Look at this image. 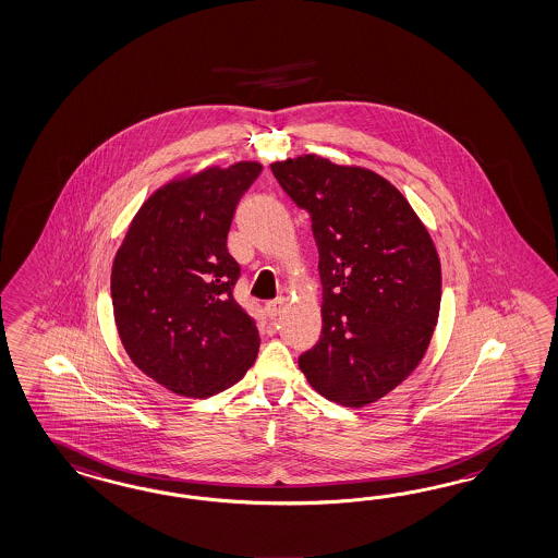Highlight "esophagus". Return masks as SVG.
Segmentation results:
<instances>
[{
    "label": "esophagus",
    "mask_w": 558,
    "mask_h": 558,
    "mask_svg": "<svg viewBox=\"0 0 558 558\" xmlns=\"http://www.w3.org/2000/svg\"><path fill=\"white\" fill-rule=\"evenodd\" d=\"M265 310H267V316H269V318H277V316L286 310V300H283V298H277V300L267 303Z\"/></svg>",
    "instance_id": "34e87169"
}]
</instances>
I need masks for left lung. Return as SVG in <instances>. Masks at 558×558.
Instances as JSON below:
<instances>
[{
  "instance_id": "obj_1",
  "label": "left lung",
  "mask_w": 558,
  "mask_h": 558,
  "mask_svg": "<svg viewBox=\"0 0 558 558\" xmlns=\"http://www.w3.org/2000/svg\"><path fill=\"white\" fill-rule=\"evenodd\" d=\"M272 175L312 218L322 336L300 356L307 383L363 408L405 381L428 351L442 295L426 226L385 177L318 155L277 160Z\"/></svg>"
}]
</instances>
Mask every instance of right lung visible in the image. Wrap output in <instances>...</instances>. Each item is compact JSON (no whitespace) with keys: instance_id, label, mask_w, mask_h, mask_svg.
<instances>
[{"instance_id":"1","label":"right lung","mask_w":558,"mask_h":558,"mask_svg":"<svg viewBox=\"0 0 558 558\" xmlns=\"http://www.w3.org/2000/svg\"><path fill=\"white\" fill-rule=\"evenodd\" d=\"M260 171V162L240 160L165 183L136 211L113 258L120 340L144 375L177 396H216L255 363L260 338L234 302L240 267L226 239Z\"/></svg>"}]
</instances>
